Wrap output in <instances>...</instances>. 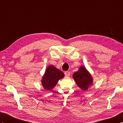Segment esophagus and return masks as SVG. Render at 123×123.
<instances>
[{"mask_svg": "<svg viewBox=\"0 0 123 123\" xmlns=\"http://www.w3.org/2000/svg\"><path fill=\"white\" fill-rule=\"evenodd\" d=\"M64 74H65V76H69L70 75V72H68V71H65Z\"/></svg>", "mask_w": 123, "mask_h": 123, "instance_id": "1", "label": "esophagus"}]
</instances>
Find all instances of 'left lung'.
Returning a JSON list of instances; mask_svg holds the SVG:
<instances>
[{"instance_id":"obj_1","label":"left lung","mask_w":123,"mask_h":123,"mask_svg":"<svg viewBox=\"0 0 123 123\" xmlns=\"http://www.w3.org/2000/svg\"><path fill=\"white\" fill-rule=\"evenodd\" d=\"M73 78L78 86L83 91H86L93 84L92 76L83 66H81L77 72L73 73Z\"/></svg>"}]
</instances>
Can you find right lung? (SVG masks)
<instances>
[{
  "instance_id": "add662e5",
  "label": "right lung",
  "mask_w": 123,
  "mask_h": 123,
  "mask_svg": "<svg viewBox=\"0 0 123 123\" xmlns=\"http://www.w3.org/2000/svg\"><path fill=\"white\" fill-rule=\"evenodd\" d=\"M64 76V73L53 65H49L44 74L42 76L41 83L43 87L46 90H51L58 82L59 80Z\"/></svg>"
}]
</instances>
